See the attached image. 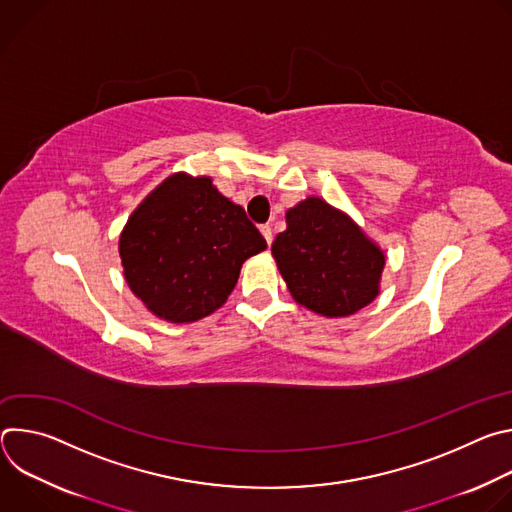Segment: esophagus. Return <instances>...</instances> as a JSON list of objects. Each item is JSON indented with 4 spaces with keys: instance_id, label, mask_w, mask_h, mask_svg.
Here are the masks:
<instances>
[{
    "instance_id": "1",
    "label": "esophagus",
    "mask_w": 512,
    "mask_h": 512,
    "mask_svg": "<svg viewBox=\"0 0 512 512\" xmlns=\"http://www.w3.org/2000/svg\"><path fill=\"white\" fill-rule=\"evenodd\" d=\"M261 235L265 237L267 245H271V243H273V231H271V227H269V225H261Z\"/></svg>"
}]
</instances>
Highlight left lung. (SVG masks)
<instances>
[{"label": "left lung", "instance_id": "obj_1", "mask_svg": "<svg viewBox=\"0 0 512 512\" xmlns=\"http://www.w3.org/2000/svg\"><path fill=\"white\" fill-rule=\"evenodd\" d=\"M285 221L271 253L296 302L340 318L377 298L385 255L344 212L308 198L289 208Z\"/></svg>", "mask_w": 512, "mask_h": 512}]
</instances>
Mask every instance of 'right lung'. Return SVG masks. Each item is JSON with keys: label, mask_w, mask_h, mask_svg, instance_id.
I'll use <instances>...</instances> for the list:
<instances>
[{"label": "right lung", "mask_w": 512, "mask_h": 512, "mask_svg": "<svg viewBox=\"0 0 512 512\" xmlns=\"http://www.w3.org/2000/svg\"><path fill=\"white\" fill-rule=\"evenodd\" d=\"M267 247L210 178L174 174L131 214L119 241L125 279L156 316L194 322L221 308L247 257Z\"/></svg>", "instance_id": "1"}]
</instances>
